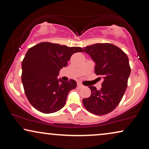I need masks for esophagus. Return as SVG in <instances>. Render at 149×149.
I'll return each mask as SVG.
<instances>
[{
  "label": "esophagus",
  "mask_w": 149,
  "mask_h": 149,
  "mask_svg": "<svg viewBox=\"0 0 149 149\" xmlns=\"http://www.w3.org/2000/svg\"><path fill=\"white\" fill-rule=\"evenodd\" d=\"M83 86H83L82 84H81L80 83H78V84H77V87L79 88H82Z\"/></svg>",
  "instance_id": "1"
}]
</instances>
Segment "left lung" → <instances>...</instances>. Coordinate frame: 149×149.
<instances>
[{"instance_id": "8db88e82", "label": "left lung", "mask_w": 149, "mask_h": 149, "mask_svg": "<svg viewBox=\"0 0 149 149\" xmlns=\"http://www.w3.org/2000/svg\"><path fill=\"white\" fill-rule=\"evenodd\" d=\"M83 52L95 63V74L104 79L100 90L89 86L91 95L83 98V104L92 113L107 114L118 105L126 90L131 72L128 57L122 50L109 43L87 46Z\"/></svg>"}]
</instances>
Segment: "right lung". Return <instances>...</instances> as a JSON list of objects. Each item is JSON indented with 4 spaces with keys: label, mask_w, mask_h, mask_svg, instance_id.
<instances>
[{
    "label": "right lung",
    "mask_w": 149,
    "mask_h": 149,
    "mask_svg": "<svg viewBox=\"0 0 149 149\" xmlns=\"http://www.w3.org/2000/svg\"><path fill=\"white\" fill-rule=\"evenodd\" d=\"M78 52L83 49L51 42L39 43L28 50L22 63V81L27 98L36 109L52 113L65 106L69 93L77 83L57 77L72 54Z\"/></svg>",
    "instance_id": "right-lung-1"
}]
</instances>
